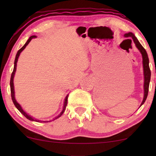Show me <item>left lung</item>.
I'll use <instances>...</instances> for the list:
<instances>
[{"label":"left lung","mask_w":156,"mask_h":156,"mask_svg":"<svg viewBox=\"0 0 156 156\" xmlns=\"http://www.w3.org/2000/svg\"><path fill=\"white\" fill-rule=\"evenodd\" d=\"M125 37H131L133 39L134 43H135L136 48H138V50L140 51V52L142 55V58H143V67H144V99H143L142 103L140 104V106H141L143 104H144V102L146 101V98L148 97V88H149V84H150V80H151V69L149 67V59L148 57V54H147L146 51L144 48L140 43L138 41L137 38L132 33H126L124 35Z\"/></svg>","instance_id":"1"}]
</instances>
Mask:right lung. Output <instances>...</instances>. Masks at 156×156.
I'll list each match as a JSON object with an SVG mask.
<instances>
[{
  "label": "right lung",
  "instance_id": "obj_1",
  "mask_svg": "<svg viewBox=\"0 0 156 156\" xmlns=\"http://www.w3.org/2000/svg\"><path fill=\"white\" fill-rule=\"evenodd\" d=\"M36 36L35 35H33L31 36V37H29V39L27 40V41L25 42V44L23 45L22 48H21L20 50L18 51V52H17L16 54V59H15V62H14V68H13V71L12 72V74H11V77H10V92H11V97H12V102H13L14 105L16 106V107L18 108L19 110V112H20L21 114L24 115V116L26 117L27 119H29V120L30 121H37V122H48V121H40V120H38V119H35V118H33V117H32L31 116H30L29 114H27L26 112H25L24 110L23 109L22 107H21V106L19 104L18 102H17L16 98H15V89H14V84H13V78H14V76H15V74H16V67H17V62H18V57L20 56V54L21 53V52L24 50V49L26 48V46L27 44H29V42L31 41L32 39H33V38H35ZM68 96L69 94H67L66 96L65 99V101H64V106H63V108H62V111L60 112V114H59L58 116L57 117H55L52 119L53 120H55V119H58L59 117H60L62 114L65 112V108H66V106H67V99H68Z\"/></svg>",
  "mask_w": 156,
  "mask_h": 156
}]
</instances>
